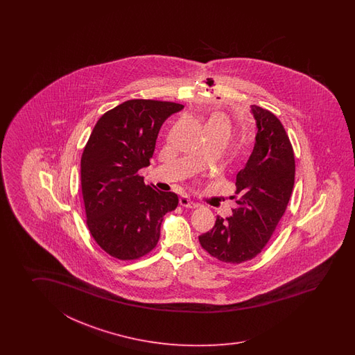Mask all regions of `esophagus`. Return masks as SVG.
Segmentation results:
<instances>
[{
	"mask_svg": "<svg viewBox=\"0 0 355 355\" xmlns=\"http://www.w3.org/2000/svg\"><path fill=\"white\" fill-rule=\"evenodd\" d=\"M180 204L182 207H187V208H196L199 204L193 202L188 196H182L180 198Z\"/></svg>",
	"mask_w": 355,
	"mask_h": 355,
	"instance_id": "obj_1",
	"label": "esophagus"
}]
</instances>
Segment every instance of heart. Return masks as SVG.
I'll return each mask as SVG.
<instances>
[{
    "instance_id": "obj_1",
    "label": "heart",
    "mask_w": 355,
    "mask_h": 355,
    "mask_svg": "<svg viewBox=\"0 0 355 355\" xmlns=\"http://www.w3.org/2000/svg\"><path fill=\"white\" fill-rule=\"evenodd\" d=\"M211 121H220V123H227L226 118H225V116H222V115H214V116L211 118Z\"/></svg>"
}]
</instances>
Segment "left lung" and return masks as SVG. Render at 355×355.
<instances>
[{"label":"left lung","instance_id":"8db88e82","mask_svg":"<svg viewBox=\"0 0 355 355\" xmlns=\"http://www.w3.org/2000/svg\"><path fill=\"white\" fill-rule=\"evenodd\" d=\"M257 123L254 150L236 175L237 208L232 216L217 217L199 242L211 257L239 264L263 250L284 214L295 185V153L279 119L263 107L251 105Z\"/></svg>","mask_w":355,"mask_h":355}]
</instances>
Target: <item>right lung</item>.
Wrapping results in <instances>:
<instances>
[{
  "mask_svg": "<svg viewBox=\"0 0 355 355\" xmlns=\"http://www.w3.org/2000/svg\"><path fill=\"white\" fill-rule=\"evenodd\" d=\"M184 105L135 98L104 114L92 129L81 159V187L87 227L109 255L133 260L159 239L167 211L179 198L146 185L138 171L150 165L164 121Z\"/></svg>",
  "mask_w": 355,
  "mask_h": 355,
  "instance_id": "obj_1",
  "label": "right lung"
}]
</instances>
